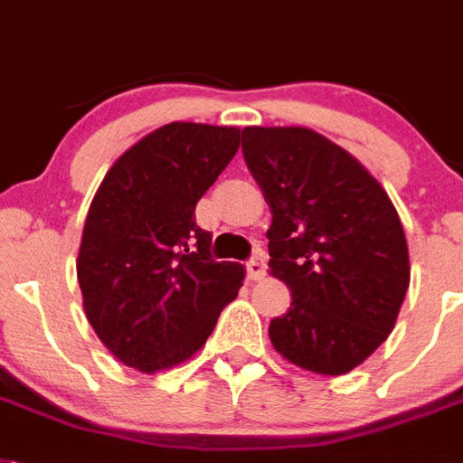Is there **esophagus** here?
Instances as JSON below:
<instances>
[{
    "instance_id": "1",
    "label": "esophagus",
    "mask_w": 463,
    "mask_h": 463,
    "mask_svg": "<svg viewBox=\"0 0 463 463\" xmlns=\"http://www.w3.org/2000/svg\"><path fill=\"white\" fill-rule=\"evenodd\" d=\"M247 275L250 279H263L266 278V256L263 254H254L247 261Z\"/></svg>"
}]
</instances>
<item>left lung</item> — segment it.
<instances>
[{"instance_id":"8db88e82","label":"left lung","mask_w":463,"mask_h":463,"mask_svg":"<svg viewBox=\"0 0 463 463\" xmlns=\"http://www.w3.org/2000/svg\"><path fill=\"white\" fill-rule=\"evenodd\" d=\"M242 155L266 197L270 275L291 291L270 320L275 351L339 376L393 332L410 251L382 184L351 153L306 127H247Z\"/></svg>"}]
</instances>
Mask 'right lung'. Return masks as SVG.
<instances>
[{"instance_id": "1", "label": "right lung", "mask_w": 463, "mask_h": 463, "mask_svg": "<svg viewBox=\"0 0 463 463\" xmlns=\"http://www.w3.org/2000/svg\"><path fill=\"white\" fill-rule=\"evenodd\" d=\"M240 147L238 127L172 122L110 166L89 207L80 279L89 325L108 351L146 374L200 351L244 268L213 261L195 204Z\"/></svg>"}]
</instances>
